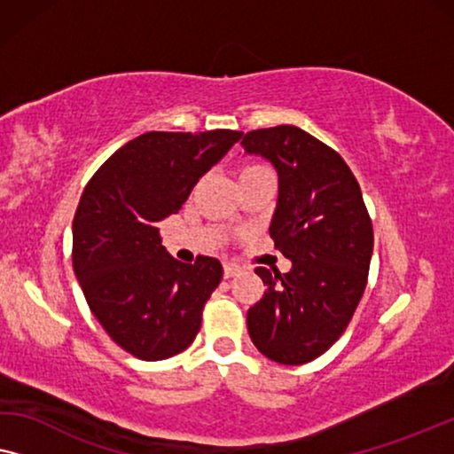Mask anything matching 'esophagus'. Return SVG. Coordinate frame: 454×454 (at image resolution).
Returning <instances> with one entry per match:
<instances>
[{
	"mask_svg": "<svg viewBox=\"0 0 454 454\" xmlns=\"http://www.w3.org/2000/svg\"><path fill=\"white\" fill-rule=\"evenodd\" d=\"M240 271H242V267L236 265V263H226V265H224V278H226V279L239 276Z\"/></svg>",
	"mask_w": 454,
	"mask_h": 454,
	"instance_id": "esophagus-1",
	"label": "esophagus"
}]
</instances>
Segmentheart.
Wrapping results in <instances>:
<instances>
[{
  "mask_svg": "<svg viewBox=\"0 0 454 454\" xmlns=\"http://www.w3.org/2000/svg\"><path fill=\"white\" fill-rule=\"evenodd\" d=\"M261 172H270V170H267L263 164H247V166H242V168L239 170V183L245 181V178H248V176L261 175Z\"/></svg>",
  "mask_w": 454,
  "mask_h": 454,
  "instance_id": "heart-1",
  "label": "heart"
}]
</instances>
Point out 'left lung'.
<instances>
[{
  "instance_id": "left-lung-1",
  "label": "left lung",
  "mask_w": 454,
  "mask_h": 454,
  "mask_svg": "<svg viewBox=\"0 0 454 454\" xmlns=\"http://www.w3.org/2000/svg\"><path fill=\"white\" fill-rule=\"evenodd\" d=\"M247 154L278 170L270 236L292 261L288 273L257 267L267 292L247 312L254 348L298 366L340 340L368 282L374 234L360 184L333 148L294 125L248 131Z\"/></svg>"
}]
</instances>
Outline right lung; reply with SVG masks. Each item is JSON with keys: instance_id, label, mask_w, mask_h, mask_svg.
I'll use <instances>...</instances> for the list:
<instances>
[{"instance_id": "obj_1", "label": "right lung", "mask_w": 454, "mask_h": 454, "mask_svg": "<svg viewBox=\"0 0 454 454\" xmlns=\"http://www.w3.org/2000/svg\"><path fill=\"white\" fill-rule=\"evenodd\" d=\"M242 131H148L94 172L74 215V271L108 337L145 362L181 354L201 327L222 263L172 259L158 222L176 214L197 181Z\"/></svg>"}]
</instances>
